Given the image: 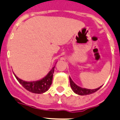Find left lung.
Returning <instances> with one entry per match:
<instances>
[{"label":"left lung","instance_id":"8db88e82","mask_svg":"<svg viewBox=\"0 0 120 120\" xmlns=\"http://www.w3.org/2000/svg\"><path fill=\"white\" fill-rule=\"evenodd\" d=\"M69 80H70V85L71 87L73 90V91L76 93L78 94L79 95H87V94H90L94 93V92L97 91L100 88H96V89H94V90H89V89H86V88H82L79 87V86H77L76 84H75V82H73L71 78L69 77Z\"/></svg>","mask_w":120,"mask_h":120}]
</instances>
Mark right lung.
<instances>
[{
  "label": "right lung",
  "instance_id": "1",
  "mask_svg": "<svg viewBox=\"0 0 120 120\" xmlns=\"http://www.w3.org/2000/svg\"><path fill=\"white\" fill-rule=\"evenodd\" d=\"M54 71V67H53V68L50 71L49 73L47 74L46 76L41 80L37 81H30V82L25 81L20 79L15 75H14L19 83L22 84V86L26 88L27 91L32 92L33 93L41 94L49 90L50 86L51 85Z\"/></svg>",
  "mask_w": 120,
  "mask_h": 120
}]
</instances>
